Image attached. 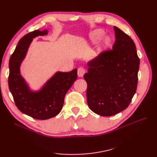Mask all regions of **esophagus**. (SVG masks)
I'll use <instances>...</instances> for the list:
<instances>
[{"label":"esophagus","instance_id":"34e87169","mask_svg":"<svg viewBox=\"0 0 157 157\" xmlns=\"http://www.w3.org/2000/svg\"><path fill=\"white\" fill-rule=\"evenodd\" d=\"M86 73V71L83 67H79L77 71V75L79 77H82L83 75Z\"/></svg>","mask_w":157,"mask_h":157}]
</instances>
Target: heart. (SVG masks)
Wrapping results in <instances>:
<instances>
[{
	"label": "heart",
	"mask_w": 157,
	"mask_h": 157,
	"mask_svg": "<svg viewBox=\"0 0 157 157\" xmlns=\"http://www.w3.org/2000/svg\"><path fill=\"white\" fill-rule=\"evenodd\" d=\"M105 31L102 29H96L90 33L89 35V39L90 42L92 43H98V42L100 41L105 36ZM111 43V40L109 38L106 37L103 39L102 43L101 44V47L102 48H106Z\"/></svg>",
	"instance_id": "b5f03b06"
}]
</instances>
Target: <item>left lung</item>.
Here are the masks:
<instances>
[{"label": "left lung", "instance_id": "1", "mask_svg": "<svg viewBox=\"0 0 157 157\" xmlns=\"http://www.w3.org/2000/svg\"><path fill=\"white\" fill-rule=\"evenodd\" d=\"M115 42L111 50L104 51L90 61L87 82L89 108L99 115L109 117L126 109L136 92L140 58L131 38L114 27Z\"/></svg>", "mask_w": 157, "mask_h": 157}]
</instances>
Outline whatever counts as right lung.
Listing matches in <instances>:
<instances>
[{
    "instance_id": "add662e5",
    "label": "right lung",
    "mask_w": 157,
    "mask_h": 157,
    "mask_svg": "<svg viewBox=\"0 0 157 157\" xmlns=\"http://www.w3.org/2000/svg\"><path fill=\"white\" fill-rule=\"evenodd\" d=\"M48 34V30H35L27 33L19 41L9 61L8 86L17 109L21 113L38 120L56 116L62 109L64 98L77 78V69L70 72H56L39 91L31 90L20 73L33 39Z\"/></svg>"
}]
</instances>
